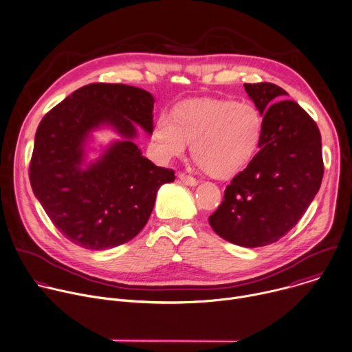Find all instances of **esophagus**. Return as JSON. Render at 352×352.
Listing matches in <instances>:
<instances>
[{
  "mask_svg": "<svg viewBox=\"0 0 352 352\" xmlns=\"http://www.w3.org/2000/svg\"><path fill=\"white\" fill-rule=\"evenodd\" d=\"M178 178L185 184V185H189V186H196L197 184H199V181L196 179V178H193V177H190V175H186V174H179L178 175Z\"/></svg>",
  "mask_w": 352,
  "mask_h": 352,
  "instance_id": "obj_1",
  "label": "esophagus"
}]
</instances>
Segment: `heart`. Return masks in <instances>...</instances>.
<instances>
[{"label":"heart","mask_w":352,"mask_h":352,"mask_svg":"<svg viewBox=\"0 0 352 352\" xmlns=\"http://www.w3.org/2000/svg\"><path fill=\"white\" fill-rule=\"evenodd\" d=\"M265 120L250 103L234 98L197 97L184 100L173 111L157 117L153 139L166 157L184 155L186 142L196 164L214 178L242 173L262 144Z\"/></svg>","instance_id":"heart-1"}]
</instances>
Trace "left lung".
<instances>
[{"instance_id": "1", "label": "left lung", "mask_w": 352, "mask_h": 352, "mask_svg": "<svg viewBox=\"0 0 352 352\" xmlns=\"http://www.w3.org/2000/svg\"><path fill=\"white\" fill-rule=\"evenodd\" d=\"M265 120L261 150L209 217L221 238L256 248L278 241L304 216L323 178L322 136L312 117L269 82L245 83Z\"/></svg>"}]
</instances>
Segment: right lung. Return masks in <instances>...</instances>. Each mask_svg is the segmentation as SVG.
<instances>
[{
  "label": "right lung",
  "instance_id": "add662e5",
  "mask_svg": "<svg viewBox=\"0 0 352 352\" xmlns=\"http://www.w3.org/2000/svg\"><path fill=\"white\" fill-rule=\"evenodd\" d=\"M148 91L121 83H90L40 121L29 166L32 189L50 220L71 242L102 250L136 236L152 214L159 188L174 171L155 166L132 142L135 124L153 132ZM111 124L124 138L86 169L90 130Z\"/></svg>",
  "mask_w": 352,
  "mask_h": 352
}]
</instances>
